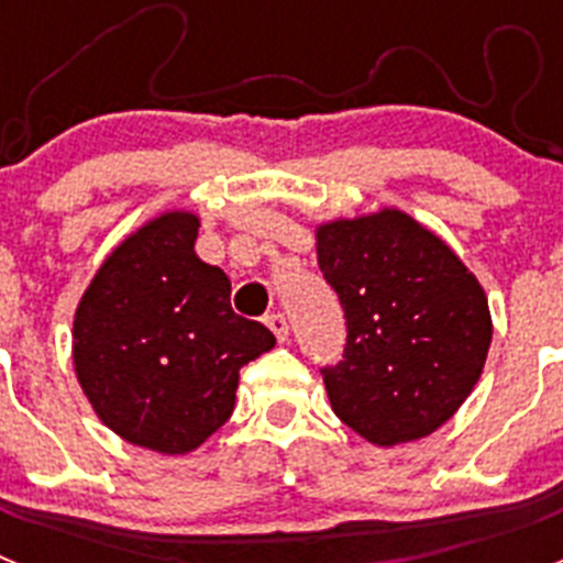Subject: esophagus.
Instances as JSON below:
<instances>
[{
  "label": "esophagus",
  "instance_id": "1",
  "mask_svg": "<svg viewBox=\"0 0 563 563\" xmlns=\"http://www.w3.org/2000/svg\"><path fill=\"white\" fill-rule=\"evenodd\" d=\"M265 324L271 327L273 335H276L282 343H285L287 335H290V327H287V318L282 316V312H273V316H267V318H265Z\"/></svg>",
  "mask_w": 563,
  "mask_h": 563
}]
</instances>
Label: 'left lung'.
<instances>
[{"instance_id":"8db88e82","label":"left lung","mask_w":563,"mask_h":563,"mask_svg":"<svg viewBox=\"0 0 563 563\" xmlns=\"http://www.w3.org/2000/svg\"><path fill=\"white\" fill-rule=\"evenodd\" d=\"M316 239L346 318L343 361L321 369L332 411L380 449L429 437L482 375L494 335L485 290L397 208L324 222Z\"/></svg>"}]
</instances>
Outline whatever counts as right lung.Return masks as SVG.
Wrapping results in <instances>:
<instances>
[{
  "label": "right lung",
  "mask_w": 563,
  "mask_h": 563,
  "mask_svg": "<svg viewBox=\"0 0 563 563\" xmlns=\"http://www.w3.org/2000/svg\"><path fill=\"white\" fill-rule=\"evenodd\" d=\"M200 217L166 211L114 247L78 301L73 361L107 429L157 454L200 449L233 411L239 369L273 332L236 316L197 253Z\"/></svg>",
  "instance_id": "add662e5"
}]
</instances>
